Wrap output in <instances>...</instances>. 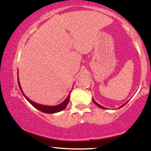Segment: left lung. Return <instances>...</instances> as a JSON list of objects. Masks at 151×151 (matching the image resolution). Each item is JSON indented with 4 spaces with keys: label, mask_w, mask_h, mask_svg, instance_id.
<instances>
[{
    "label": "left lung",
    "mask_w": 151,
    "mask_h": 151,
    "mask_svg": "<svg viewBox=\"0 0 151 151\" xmlns=\"http://www.w3.org/2000/svg\"><path fill=\"white\" fill-rule=\"evenodd\" d=\"M93 102H94V103H95V104H96L97 105V106H98V107H100V108H102V109H106V108H105V107H104V106H101V105H100V104H98V103H97V102H96V101H95V100H93ZM128 102H129V101H128ZM128 102H126V103H124V104L123 105H122V106H121L120 107H119V108H121V107H122V106H124V105H125V104H127V103Z\"/></svg>",
    "instance_id": "left-lung-1"
}]
</instances>
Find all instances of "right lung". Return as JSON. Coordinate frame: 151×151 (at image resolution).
Segmentation results:
<instances>
[{
    "label": "right lung",
    "instance_id": "right-lung-1",
    "mask_svg": "<svg viewBox=\"0 0 151 151\" xmlns=\"http://www.w3.org/2000/svg\"><path fill=\"white\" fill-rule=\"evenodd\" d=\"M18 86H19V88H20V91L22 92V95H23L24 97V98H25L26 100H27L28 102H29L30 104H32L33 106L35 107V108L38 109V110L42 111V112H43V113H55L60 112V111H63L64 109L66 108V106H67L68 103H69V102L70 94H71V91H70L69 95H68V96L67 97V98H66L65 100H64L63 102L60 103V104H58V105H55V106H47V105H43V104H38V103L33 102L32 100H31L30 99H29L27 97L25 96V94L24 93V92L22 91V87H21V86H20V84L19 78H18ZM72 89H73V88H72Z\"/></svg>",
    "mask_w": 151,
    "mask_h": 151
}]
</instances>
